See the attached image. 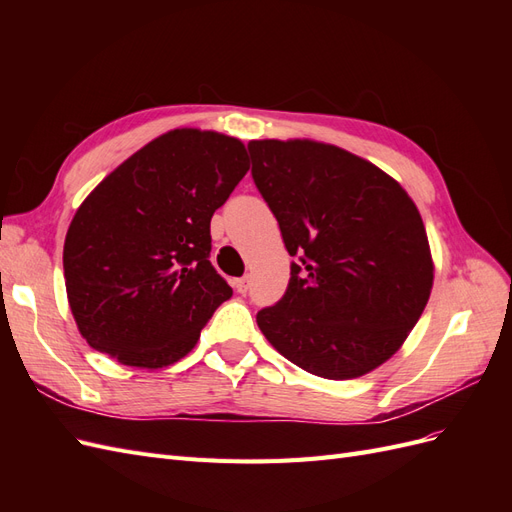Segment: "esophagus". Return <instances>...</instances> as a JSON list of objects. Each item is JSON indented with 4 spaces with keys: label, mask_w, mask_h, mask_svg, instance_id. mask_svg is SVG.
<instances>
[{
    "label": "esophagus",
    "mask_w": 512,
    "mask_h": 512,
    "mask_svg": "<svg viewBox=\"0 0 512 512\" xmlns=\"http://www.w3.org/2000/svg\"><path fill=\"white\" fill-rule=\"evenodd\" d=\"M235 288L239 294H245L250 290V277H239V280H235Z\"/></svg>",
    "instance_id": "34e87169"
}]
</instances>
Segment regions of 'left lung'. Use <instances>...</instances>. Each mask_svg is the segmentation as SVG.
I'll use <instances>...</instances> for the list:
<instances>
[{
    "instance_id": "1",
    "label": "left lung",
    "mask_w": 512,
    "mask_h": 512,
    "mask_svg": "<svg viewBox=\"0 0 512 512\" xmlns=\"http://www.w3.org/2000/svg\"><path fill=\"white\" fill-rule=\"evenodd\" d=\"M247 149L286 250L299 256L282 301L258 312V329L309 374H369L404 346L431 294L433 258L414 200L337 145L262 138Z\"/></svg>"
}]
</instances>
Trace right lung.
<instances>
[{"mask_svg": "<svg viewBox=\"0 0 512 512\" xmlns=\"http://www.w3.org/2000/svg\"><path fill=\"white\" fill-rule=\"evenodd\" d=\"M247 168L239 138L177 128L89 192L66 232L64 277L91 348L121 365L162 369L196 346L232 297L209 262V228Z\"/></svg>", "mask_w": 512, "mask_h": 512, "instance_id": "1", "label": "right lung"}]
</instances>
